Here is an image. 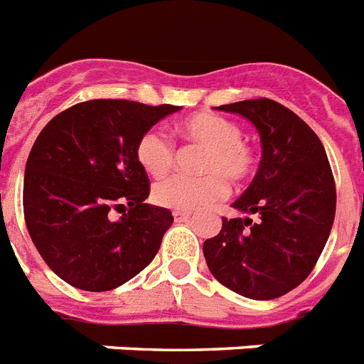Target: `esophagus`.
<instances>
[{"label": "esophagus", "instance_id": "34e87169", "mask_svg": "<svg viewBox=\"0 0 364 364\" xmlns=\"http://www.w3.org/2000/svg\"><path fill=\"white\" fill-rule=\"evenodd\" d=\"M173 217H175L176 223H186L188 219H191V213L189 212H173Z\"/></svg>", "mask_w": 364, "mask_h": 364}]
</instances>
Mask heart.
<instances>
[{"mask_svg":"<svg viewBox=\"0 0 364 364\" xmlns=\"http://www.w3.org/2000/svg\"><path fill=\"white\" fill-rule=\"evenodd\" d=\"M182 134L208 147L203 161V171L208 175L197 178L173 175L160 180L152 188V198L160 206L186 212L210 206L228 193V184L223 174L234 182L252 175L256 158L252 149L243 141V132L234 121L217 114H197L182 123ZM136 158L147 175H166L173 166L175 144L161 129H151L138 139Z\"/></svg>","mask_w":364,"mask_h":364,"instance_id":"1","label":"heart"}]
</instances>
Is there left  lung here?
I'll use <instances>...</instances> for the list:
<instances>
[{
	"label": "left lung",
	"mask_w": 364,
	"mask_h": 364,
	"mask_svg": "<svg viewBox=\"0 0 364 364\" xmlns=\"http://www.w3.org/2000/svg\"><path fill=\"white\" fill-rule=\"evenodd\" d=\"M217 110L256 127L262 161L232 204L245 217L223 219L219 235L204 241V257L230 291L272 300L302 284L330 237L337 204L330 161L318 136L279 102L250 99Z\"/></svg>",
	"instance_id": "left-lung-1"
}]
</instances>
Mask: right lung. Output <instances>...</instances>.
Instances as JSON below:
<instances>
[{
	"label": "right lung",
	"instance_id": "obj_1",
	"mask_svg": "<svg viewBox=\"0 0 364 364\" xmlns=\"http://www.w3.org/2000/svg\"><path fill=\"white\" fill-rule=\"evenodd\" d=\"M178 110L93 99L60 112L42 129L26 164L23 213L36 250L66 284L110 291L154 259L173 215L145 203L149 178L136 145ZM112 209L122 213L119 220Z\"/></svg>",
	"mask_w": 364,
	"mask_h": 364
}]
</instances>
